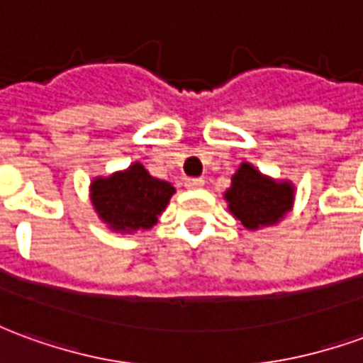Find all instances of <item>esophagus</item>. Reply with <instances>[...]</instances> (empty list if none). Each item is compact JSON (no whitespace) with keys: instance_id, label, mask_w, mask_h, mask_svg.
<instances>
[{"instance_id":"esophagus-1","label":"esophagus","mask_w":363,"mask_h":363,"mask_svg":"<svg viewBox=\"0 0 363 363\" xmlns=\"http://www.w3.org/2000/svg\"><path fill=\"white\" fill-rule=\"evenodd\" d=\"M184 186L186 189H202L204 186V179H186Z\"/></svg>"}]
</instances>
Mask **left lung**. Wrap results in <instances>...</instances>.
<instances>
[{
	"mask_svg": "<svg viewBox=\"0 0 363 363\" xmlns=\"http://www.w3.org/2000/svg\"><path fill=\"white\" fill-rule=\"evenodd\" d=\"M224 199L230 212L247 230H259L277 224L293 208L295 186L289 181H275L261 174L253 164L242 163Z\"/></svg>",
	"mask_w": 363,
	"mask_h": 363,
	"instance_id": "obj_1",
	"label": "left lung"
}]
</instances>
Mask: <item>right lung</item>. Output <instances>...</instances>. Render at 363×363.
Masks as SVG:
<instances>
[{
	"label": "right lung",
	"mask_w": 363,
	"mask_h": 363,
	"mask_svg": "<svg viewBox=\"0 0 363 363\" xmlns=\"http://www.w3.org/2000/svg\"><path fill=\"white\" fill-rule=\"evenodd\" d=\"M173 194L171 182L151 177L141 163L110 177H98L90 184L94 210L110 230L121 234L149 230L157 224Z\"/></svg>",
	"instance_id": "1"
}]
</instances>
